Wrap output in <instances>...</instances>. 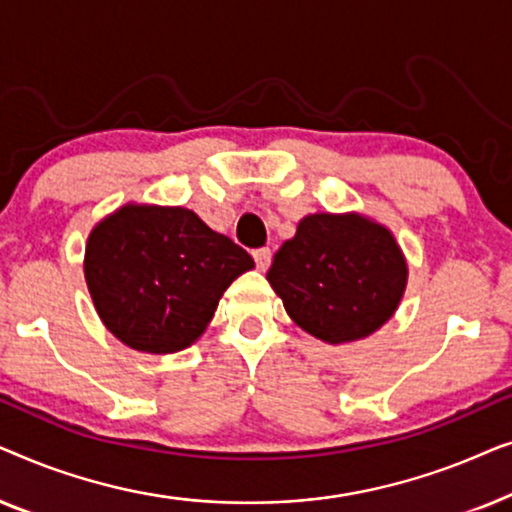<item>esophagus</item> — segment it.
<instances>
[{
  "label": "esophagus",
  "mask_w": 512,
  "mask_h": 512,
  "mask_svg": "<svg viewBox=\"0 0 512 512\" xmlns=\"http://www.w3.org/2000/svg\"><path fill=\"white\" fill-rule=\"evenodd\" d=\"M254 261H256V268L261 270V272H265L270 268V261H272V251L268 249V247H263V249H256L254 251Z\"/></svg>",
  "instance_id": "34e87169"
}]
</instances>
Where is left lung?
Wrapping results in <instances>:
<instances>
[{
	"instance_id": "8db88e82",
	"label": "left lung",
	"mask_w": 512,
	"mask_h": 512,
	"mask_svg": "<svg viewBox=\"0 0 512 512\" xmlns=\"http://www.w3.org/2000/svg\"><path fill=\"white\" fill-rule=\"evenodd\" d=\"M272 291L305 333L328 345L363 340L394 317L408 261L384 223L359 212L300 219L268 270Z\"/></svg>"
}]
</instances>
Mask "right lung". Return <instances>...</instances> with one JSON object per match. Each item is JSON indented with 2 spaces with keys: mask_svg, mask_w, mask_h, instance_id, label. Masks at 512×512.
Returning <instances> with one entry per match:
<instances>
[{
  "mask_svg": "<svg viewBox=\"0 0 512 512\" xmlns=\"http://www.w3.org/2000/svg\"><path fill=\"white\" fill-rule=\"evenodd\" d=\"M254 258L186 207L128 202L90 230L83 275L107 331L146 354L191 347Z\"/></svg>",
  "mask_w": 512,
  "mask_h": 512,
  "instance_id": "1",
  "label": "right lung"
}]
</instances>
